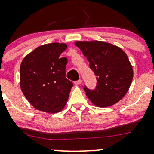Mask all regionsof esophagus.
<instances>
[{
	"instance_id": "obj_1",
	"label": "esophagus",
	"mask_w": 154,
	"mask_h": 154,
	"mask_svg": "<svg viewBox=\"0 0 154 154\" xmlns=\"http://www.w3.org/2000/svg\"><path fill=\"white\" fill-rule=\"evenodd\" d=\"M81 83H82L81 80H77V81L74 82V84L75 85H80V84H81Z\"/></svg>"
}]
</instances>
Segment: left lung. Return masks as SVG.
<instances>
[{
	"instance_id": "1",
	"label": "left lung",
	"mask_w": 154,
	"mask_h": 154,
	"mask_svg": "<svg viewBox=\"0 0 154 154\" xmlns=\"http://www.w3.org/2000/svg\"><path fill=\"white\" fill-rule=\"evenodd\" d=\"M74 44L81 50L97 76L94 90L84 87L91 103L103 108L122 100L128 91L133 77V66L125 51L101 41H77Z\"/></svg>"
}]
</instances>
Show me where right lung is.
I'll return each mask as SVG.
<instances>
[{
    "label": "right lung",
    "instance_id": "obj_1",
    "mask_svg": "<svg viewBox=\"0 0 154 154\" xmlns=\"http://www.w3.org/2000/svg\"><path fill=\"white\" fill-rule=\"evenodd\" d=\"M65 43L54 42L29 53L20 66V86L28 102L48 113L62 111L68 101L72 82L66 77L67 59L60 58Z\"/></svg>",
    "mask_w": 154,
    "mask_h": 154
}]
</instances>
